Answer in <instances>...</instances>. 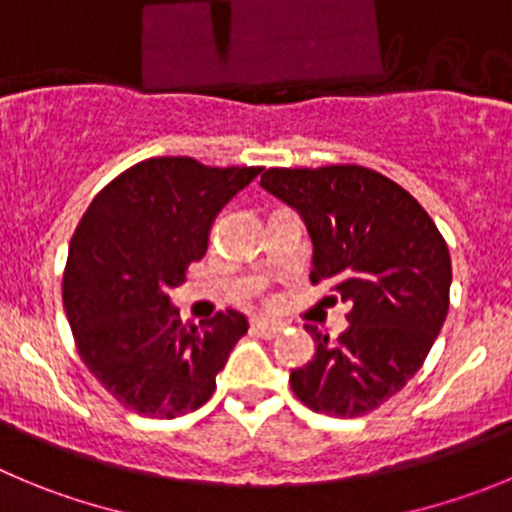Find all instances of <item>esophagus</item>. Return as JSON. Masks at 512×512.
<instances>
[{"label":"esophagus","instance_id":"obj_1","mask_svg":"<svg viewBox=\"0 0 512 512\" xmlns=\"http://www.w3.org/2000/svg\"><path fill=\"white\" fill-rule=\"evenodd\" d=\"M252 331L262 338H278L283 333V323H275V321H265V318H255L250 323Z\"/></svg>","mask_w":512,"mask_h":512}]
</instances>
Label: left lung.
I'll return each instance as SVG.
<instances>
[{"label":"left lung","instance_id":"left-lung-1","mask_svg":"<svg viewBox=\"0 0 512 512\" xmlns=\"http://www.w3.org/2000/svg\"><path fill=\"white\" fill-rule=\"evenodd\" d=\"M262 189L303 217L313 240L310 283L351 303L331 341L305 326L313 361L290 374L295 396L328 417H361L407 386L450 308L452 260L422 204L366 166L267 169Z\"/></svg>","mask_w":512,"mask_h":512}]
</instances>
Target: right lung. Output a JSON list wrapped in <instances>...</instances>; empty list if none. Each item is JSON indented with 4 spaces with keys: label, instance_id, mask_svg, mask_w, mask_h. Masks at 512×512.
<instances>
[{
    "label": "right lung",
    "instance_id": "obj_1",
    "mask_svg": "<svg viewBox=\"0 0 512 512\" xmlns=\"http://www.w3.org/2000/svg\"><path fill=\"white\" fill-rule=\"evenodd\" d=\"M260 166H204L159 156L98 191L70 240L62 303L90 374L141 417L171 419L207 404L247 318L219 310L186 326L171 288L207 252L224 204Z\"/></svg>",
    "mask_w": 512,
    "mask_h": 512
}]
</instances>
